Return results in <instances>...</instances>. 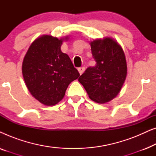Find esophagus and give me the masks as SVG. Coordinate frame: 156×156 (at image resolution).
<instances>
[{
	"label": "esophagus",
	"mask_w": 156,
	"mask_h": 156,
	"mask_svg": "<svg viewBox=\"0 0 156 156\" xmlns=\"http://www.w3.org/2000/svg\"><path fill=\"white\" fill-rule=\"evenodd\" d=\"M84 70H85V68L84 67H81L78 68V71L80 72V74H82L83 72H84Z\"/></svg>",
	"instance_id": "34e87169"
}]
</instances>
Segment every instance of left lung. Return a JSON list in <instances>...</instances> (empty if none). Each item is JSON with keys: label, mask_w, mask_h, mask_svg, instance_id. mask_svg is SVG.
Segmentation results:
<instances>
[{"label": "left lung", "mask_w": 156, "mask_h": 156, "mask_svg": "<svg viewBox=\"0 0 156 156\" xmlns=\"http://www.w3.org/2000/svg\"><path fill=\"white\" fill-rule=\"evenodd\" d=\"M94 67H89L79 78L89 98L97 103L110 101L125 82L127 65L121 46L112 38L95 40L91 43Z\"/></svg>", "instance_id": "left-lung-1"}]
</instances>
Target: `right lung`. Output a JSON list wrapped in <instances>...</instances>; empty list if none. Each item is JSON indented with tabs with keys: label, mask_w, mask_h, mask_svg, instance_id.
<instances>
[{
	"label": "right lung",
	"mask_w": 156,
	"mask_h": 156,
	"mask_svg": "<svg viewBox=\"0 0 156 156\" xmlns=\"http://www.w3.org/2000/svg\"><path fill=\"white\" fill-rule=\"evenodd\" d=\"M62 44V39L50 35L38 37L30 46L23 62L22 72L27 89L47 106L60 101L68 85L80 76L69 56L61 51Z\"/></svg>",
	"instance_id": "obj_1"
}]
</instances>
